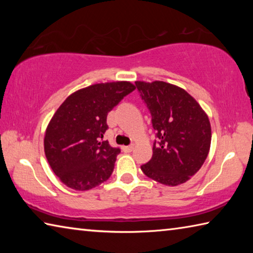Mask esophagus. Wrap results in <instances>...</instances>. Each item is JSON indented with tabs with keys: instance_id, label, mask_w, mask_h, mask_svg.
I'll return each mask as SVG.
<instances>
[{
	"instance_id": "esophagus-1",
	"label": "esophagus",
	"mask_w": 253,
	"mask_h": 253,
	"mask_svg": "<svg viewBox=\"0 0 253 253\" xmlns=\"http://www.w3.org/2000/svg\"><path fill=\"white\" fill-rule=\"evenodd\" d=\"M124 153H130L132 149H134V145H128V146H123L122 147Z\"/></svg>"
}]
</instances>
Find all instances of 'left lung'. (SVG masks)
<instances>
[{
    "mask_svg": "<svg viewBox=\"0 0 253 253\" xmlns=\"http://www.w3.org/2000/svg\"><path fill=\"white\" fill-rule=\"evenodd\" d=\"M156 132L151 161L140 166L158 183L176 186L198 172L211 145L210 121L193 97L164 81H136Z\"/></svg>",
    "mask_w": 253,
    "mask_h": 253,
    "instance_id": "8db88e82",
    "label": "left lung"
}]
</instances>
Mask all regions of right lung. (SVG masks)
Listing matches in <instances>:
<instances>
[{
    "label": "right lung",
    "instance_id": "1",
    "mask_svg": "<svg viewBox=\"0 0 253 253\" xmlns=\"http://www.w3.org/2000/svg\"><path fill=\"white\" fill-rule=\"evenodd\" d=\"M134 90L127 81L92 84L72 93L55 111L45 130L44 153L68 187L91 190L110 177L121 149L102 140L107 115Z\"/></svg>",
    "mask_w": 253,
    "mask_h": 253
}]
</instances>
